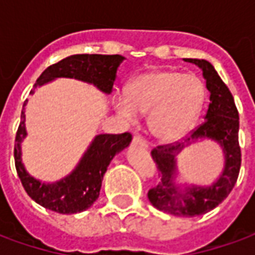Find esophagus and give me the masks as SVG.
I'll list each match as a JSON object with an SVG mask.
<instances>
[{
  "label": "esophagus",
  "mask_w": 255,
  "mask_h": 255,
  "mask_svg": "<svg viewBox=\"0 0 255 255\" xmlns=\"http://www.w3.org/2000/svg\"><path fill=\"white\" fill-rule=\"evenodd\" d=\"M132 143L136 144V146H140V147H143V149H147V147H149L147 140H146L143 136H140V135H135V136H133Z\"/></svg>",
  "instance_id": "esophagus-1"
}]
</instances>
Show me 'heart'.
Wrapping results in <instances>:
<instances>
[{
    "label": "heart",
    "mask_w": 255,
    "mask_h": 255,
    "mask_svg": "<svg viewBox=\"0 0 255 255\" xmlns=\"http://www.w3.org/2000/svg\"><path fill=\"white\" fill-rule=\"evenodd\" d=\"M206 100V87L197 75L155 69L133 78L127 90H119L113 102L129 122L149 112V126L162 140H176L195 126Z\"/></svg>",
    "instance_id": "heart-1"
}]
</instances>
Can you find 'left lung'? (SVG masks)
Returning <instances> with one entry per match:
<instances>
[{"mask_svg": "<svg viewBox=\"0 0 255 255\" xmlns=\"http://www.w3.org/2000/svg\"><path fill=\"white\" fill-rule=\"evenodd\" d=\"M197 64L206 79V87L210 91V104L205 115V122L188 132L182 143L160 144L151 150L157 169L161 172V182L147 192L149 201L160 210L172 216L194 217L213 210L230 195L235 186L242 164L239 146V113L235 101L227 84L221 80L213 65L206 60L186 58ZM198 137H210L219 141L226 153V168L220 179L210 188H193L180 192L173 186L174 153Z\"/></svg>", "mask_w": 255, "mask_h": 255, "instance_id": "left-lung-1", "label": "left lung"}]
</instances>
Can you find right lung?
I'll return each instance as SVG.
<instances>
[{"mask_svg":"<svg viewBox=\"0 0 255 255\" xmlns=\"http://www.w3.org/2000/svg\"><path fill=\"white\" fill-rule=\"evenodd\" d=\"M123 60L124 57L119 54L69 56L47 67L36 79L34 87L42 86L54 78H75L95 84L104 93L109 94L116 79L117 67ZM32 91L34 90H31V93ZM24 106L25 102L21 111V122L14 139V165L25 192L36 203L56 213H79L91 208V205L100 197L101 183L109 162L116 153L127 147L132 135L129 132L98 135L79 162L78 168L69 176L54 184H45L30 176L21 164L20 143L21 139L27 135L24 127Z\"/></svg>","mask_w":255,"mask_h":255,"instance_id":"1","label":"right lung"}]
</instances>
